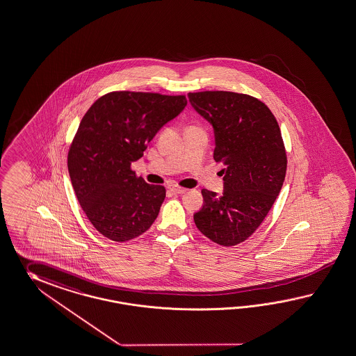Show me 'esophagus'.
I'll return each instance as SVG.
<instances>
[{
    "instance_id": "1",
    "label": "esophagus",
    "mask_w": 356,
    "mask_h": 356,
    "mask_svg": "<svg viewBox=\"0 0 356 356\" xmlns=\"http://www.w3.org/2000/svg\"><path fill=\"white\" fill-rule=\"evenodd\" d=\"M170 191H171V193H172V194H176V195H180V194H184V193H186V189H184V188H180V186H176V185H174V186H171V188H170Z\"/></svg>"
}]
</instances>
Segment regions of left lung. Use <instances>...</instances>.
<instances>
[{"mask_svg": "<svg viewBox=\"0 0 356 356\" xmlns=\"http://www.w3.org/2000/svg\"><path fill=\"white\" fill-rule=\"evenodd\" d=\"M188 97L212 126L213 158L225 165L222 194L203 189L204 203L194 222L212 242L236 245L256 232L283 186L286 156L280 129L256 97L229 91L189 92Z\"/></svg>", "mask_w": 356, "mask_h": 356, "instance_id": "8db88e82", "label": "left lung"}]
</instances>
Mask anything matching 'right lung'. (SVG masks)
<instances>
[{
	"instance_id": "add662e5",
	"label": "right lung",
	"mask_w": 356,
	"mask_h": 356,
	"mask_svg": "<svg viewBox=\"0 0 356 356\" xmlns=\"http://www.w3.org/2000/svg\"><path fill=\"white\" fill-rule=\"evenodd\" d=\"M186 104L184 95L115 91L83 115L70 147L68 171L81 207L105 238L127 242L154 222L165 186L138 177L131 163Z\"/></svg>"
}]
</instances>
